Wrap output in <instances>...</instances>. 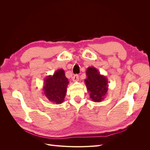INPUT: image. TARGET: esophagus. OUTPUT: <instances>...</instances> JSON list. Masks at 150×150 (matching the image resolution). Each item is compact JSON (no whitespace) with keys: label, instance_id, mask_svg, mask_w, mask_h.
Listing matches in <instances>:
<instances>
[{"label":"esophagus","instance_id":"34e87169","mask_svg":"<svg viewBox=\"0 0 150 150\" xmlns=\"http://www.w3.org/2000/svg\"><path fill=\"white\" fill-rule=\"evenodd\" d=\"M72 81L74 82H76V81H79V76L78 74H75L72 77Z\"/></svg>","mask_w":150,"mask_h":150}]
</instances>
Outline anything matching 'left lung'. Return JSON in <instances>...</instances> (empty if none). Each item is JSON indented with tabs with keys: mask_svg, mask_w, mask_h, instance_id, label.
<instances>
[{
	"mask_svg": "<svg viewBox=\"0 0 150 150\" xmlns=\"http://www.w3.org/2000/svg\"><path fill=\"white\" fill-rule=\"evenodd\" d=\"M86 76L87 79H85V83L91 99L94 102H101L106 96L108 90L107 78L100 74L94 67L88 68Z\"/></svg>",
	"mask_w": 150,
	"mask_h": 150,
	"instance_id": "8db88e82",
	"label": "left lung"
}]
</instances>
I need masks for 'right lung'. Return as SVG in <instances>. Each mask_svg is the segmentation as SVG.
<instances>
[{
	"instance_id": "1",
	"label": "right lung",
	"mask_w": 150,
	"mask_h": 150,
	"mask_svg": "<svg viewBox=\"0 0 150 150\" xmlns=\"http://www.w3.org/2000/svg\"><path fill=\"white\" fill-rule=\"evenodd\" d=\"M67 78L63 69H58L53 76H49L44 79L43 91L49 101L54 104H61L64 100L66 94Z\"/></svg>"
}]
</instances>
